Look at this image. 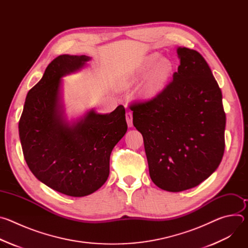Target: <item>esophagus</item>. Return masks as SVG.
<instances>
[{
	"label": "esophagus",
	"instance_id": "34e87169",
	"mask_svg": "<svg viewBox=\"0 0 248 248\" xmlns=\"http://www.w3.org/2000/svg\"><path fill=\"white\" fill-rule=\"evenodd\" d=\"M125 119H126V124L128 125V127H132L133 124H132V113L131 112H127L125 115Z\"/></svg>",
	"mask_w": 248,
	"mask_h": 248
}]
</instances>
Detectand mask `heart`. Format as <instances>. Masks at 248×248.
I'll return each instance as SVG.
<instances>
[{
	"label": "heart",
	"instance_id": "obj_1",
	"mask_svg": "<svg viewBox=\"0 0 248 248\" xmlns=\"http://www.w3.org/2000/svg\"><path fill=\"white\" fill-rule=\"evenodd\" d=\"M173 73L172 62L159 53H152L140 62V63L127 74L121 77L117 81V87L120 89L128 88L147 75L144 83L138 91V97L142 101H151L159 97L167 88Z\"/></svg>",
	"mask_w": 248,
	"mask_h": 248
}]
</instances>
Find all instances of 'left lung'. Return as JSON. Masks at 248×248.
Instances as JSON below:
<instances>
[{
	"label": "left lung",
	"instance_id": "obj_1",
	"mask_svg": "<svg viewBox=\"0 0 248 248\" xmlns=\"http://www.w3.org/2000/svg\"><path fill=\"white\" fill-rule=\"evenodd\" d=\"M176 53L178 72L164 92L130 106L133 125L143 136L150 178L170 192L208 179L225 151L222 91L197 51L178 47Z\"/></svg>",
	"mask_w": 248,
	"mask_h": 248
}]
</instances>
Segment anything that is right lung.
Segmentation results:
<instances>
[{"label": "right lung", "instance_id": "1", "mask_svg": "<svg viewBox=\"0 0 248 248\" xmlns=\"http://www.w3.org/2000/svg\"><path fill=\"white\" fill-rule=\"evenodd\" d=\"M90 57L61 55L27 93L18 124L26 164L41 183L62 194L82 197L108 180L113 148L127 130L125 110L110 114L94 109L68 121L62 78L82 69Z\"/></svg>", "mask_w": 248, "mask_h": 248}]
</instances>
